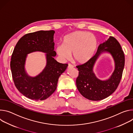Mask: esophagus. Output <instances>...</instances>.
<instances>
[{"instance_id": "esophagus-1", "label": "esophagus", "mask_w": 133, "mask_h": 133, "mask_svg": "<svg viewBox=\"0 0 133 133\" xmlns=\"http://www.w3.org/2000/svg\"><path fill=\"white\" fill-rule=\"evenodd\" d=\"M74 67V66H73V65H72L71 64H70V63H69L68 64V68H73Z\"/></svg>"}]
</instances>
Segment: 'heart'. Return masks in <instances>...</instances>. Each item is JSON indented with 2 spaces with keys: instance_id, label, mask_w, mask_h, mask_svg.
Instances as JSON below:
<instances>
[{
  "instance_id": "b5f03b06",
  "label": "heart",
  "mask_w": 133,
  "mask_h": 133,
  "mask_svg": "<svg viewBox=\"0 0 133 133\" xmlns=\"http://www.w3.org/2000/svg\"><path fill=\"white\" fill-rule=\"evenodd\" d=\"M98 45L97 37L92 33L78 31L64 36L62 45H57L55 51L61 60L72 58L78 64H84L93 57Z\"/></svg>"
}]
</instances>
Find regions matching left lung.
I'll return each mask as SVG.
<instances>
[{
	"label": "left lung",
	"mask_w": 133,
	"mask_h": 133,
	"mask_svg": "<svg viewBox=\"0 0 133 133\" xmlns=\"http://www.w3.org/2000/svg\"><path fill=\"white\" fill-rule=\"evenodd\" d=\"M104 51L109 52L113 56L115 69L109 79L102 81L95 77L93 68L99 55ZM124 65L125 56L120 44L115 37L110 36L106 41L100 44L97 53L89 61L76 66L79 71L76 79L78 90L84 97L90 100H101L108 97L118 86Z\"/></svg>",
	"instance_id": "8db88e82"
}]
</instances>
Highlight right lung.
<instances>
[{
    "label": "right lung",
    "instance_id": "right-lung-1",
    "mask_svg": "<svg viewBox=\"0 0 133 133\" xmlns=\"http://www.w3.org/2000/svg\"><path fill=\"white\" fill-rule=\"evenodd\" d=\"M55 32L39 31L26 34L17 43L11 55L10 69L12 79L18 90L26 97L35 100L49 98L56 90L58 78L68 64L58 63L54 58L53 36ZM35 51L47 53V65L35 77L28 76L24 65L26 54Z\"/></svg>",
    "mask_w": 133,
    "mask_h": 133
}]
</instances>
